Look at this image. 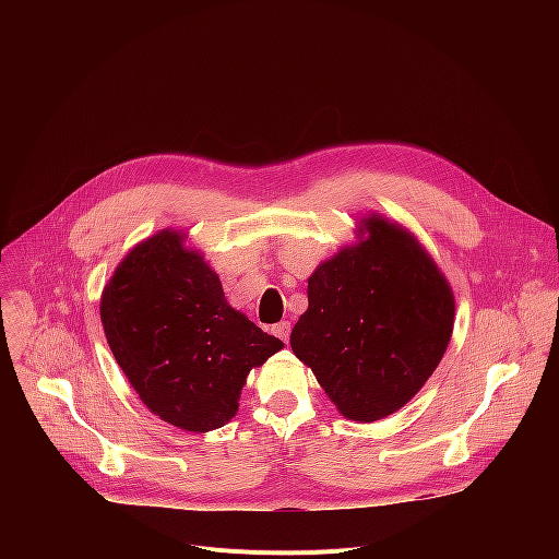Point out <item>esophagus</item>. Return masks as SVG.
<instances>
[{
	"mask_svg": "<svg viewBox=\"0 0 559 559\" xmlns=\"http://www.w3.org/2000/svg\"><path fill=\"white\" fill-rule=\"evenodd\" d=\"M272 332L283 341V343H287L289 341V332H292V323H287V321H283V323H278V325H274L272 328Z\"/></svg>",
	"mask_w": 559,
	"mask_h": 559,
	"instance_id": "obj_1",
	"label": "esophagus"
}]
</instances>
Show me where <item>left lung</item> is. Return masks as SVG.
Segmentation results:
<instances>
[{
    "mask_svg": "<svg viewBox=\"0 0 559 559\" xmlns=\"http://www.w3.org/2000/svg\"><path fill=\"white\" fill-rule=\"evenodd\" d=\"M367 236L307 281V311L289 345L338 412L373 423L407 405L440 365L453 292L403 225L371 214Z\"/></svg>",
    "mask_w": 559,
    "mask_h": 559,
    "instance_id": "8db88e82",
    "label": "left lung"
}]
</instances>
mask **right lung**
Returning <instances> with one entry per match:
<instances>
[{"instance_id":"right-lung-1","label":"right lung","mask_w":559,"mask_h":559,"mask_svg":"<svg viewBox=\"0 0 559 559\" xmlns=\"http://www.w3.org/2000/svg\"><path fill=\"white\" fill-rule=\"evenodd\" d=\"M99 311L112 356L143 405L183 431L229 423L250 369L283 349L229 307L216 272L175 229L128 252Z\"/></svg>"}]
</instances>
